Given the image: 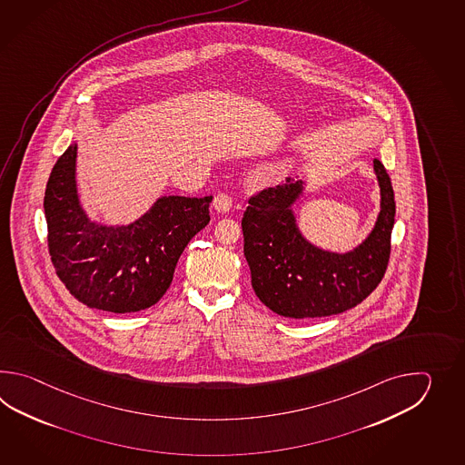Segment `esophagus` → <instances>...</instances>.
Returning a JSON list of instances; mask_svg holds the SVG:
<instances>
[{
    "label": "esophagus",
    "mask_w": 465,
    "mask_h": 465,
    "mask_svg": "<svg viewBox=\"0 0 465 465\" xmlns=\"http://www.w3.org/2000/svg\"><path fill=\"white\" fill-rule=\"evenodd\" d=\"M213 206L218 213H229V209L232 208V199L224 193H219L218 196L213 201Z\"/></svg>",
    "instance_id": "34e87169"
}]
</instances>
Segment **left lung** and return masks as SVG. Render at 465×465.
<instances>
[{
    "mask_svg": "<svg viewBox=\"0 0 465 465\" xmlns=\"http://www.w3.org/2000/svg\"><path fill=\"white\" fill-rule=\"evenodd\" d=\"M381 211L369 236L339 254L314 246L297 226L292 204L304 181L287 178L249 199L241 221L251 284L272 312L292 319L341 314L361 304L382 281L394 228V189L384 164L374 159Z\"/></svg>",
    "mask_w": 465,
    "mask_h": 465,
    "instance_id": "left-lung-1",
    "label": "left lung"
}]
</instances>
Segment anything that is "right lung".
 Listing matches in <instances>:
<instances>
[{
    "label": "right lung",
    "mask_w": 465,
    "mask_h": 465,
    "mask_svg": "<svg viewBox=\"0 0 465 465\" xmlns=\"http://www.w3.org/2000/svg\"><path fill=\"white\" fill-rule=\"evenodd\" d=\"M76 143L51 171L45 193L51 261L79 302L116 314L154 306L189 241L206 228L213 196H161L128 226L91 221L76 188Z\"/></svg>",
    "instance_id": "right-lung-1"
}]
</instances>
